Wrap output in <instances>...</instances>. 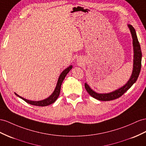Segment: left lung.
<instances>
[{
	"mask_svg": "<svg viewBox=\"0 0 146 146\" xmlns=\"http://www.w3.org/2000/svg\"><path fill=\"white\" fill-rule=\"evenodd\" d=\"M129 29L131 34L133 38V68L132 74L131 75L128 82L122 87L119 89H116L115 91H112L109 93H98L92 89L90 86L85 83L84 86L86 90L89 93V94L91 96L92 98L97 100H102V101H109L117 99L121 96L125 92H126L128 89L132 86L134 83H136L139 76V73L141 68V60H142V52L140 47V44L137 39L136 33L135 29L133 27L132 25H128Z\"/></svg>",
	"mask_w": 146,
	"mask_h": 146,
	"instance_id": "8db88e82",
	"label": "left lung"
}]
</instances>
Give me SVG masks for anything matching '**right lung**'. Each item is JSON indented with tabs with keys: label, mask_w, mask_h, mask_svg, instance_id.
Returning <instances> with one entry per match:
<instances>
[{
	"label": "right lung",
	"mask_w": 146,
	"mask_h": 146,
	"mask_svg": "<svg viewBox=\"0 0 146 146\" xmlns=\"http://www.w3.org/2000/svg\"><path fill=\"white\" fill-rule=\"evenodd\" d=\"M72 68H73V66L70 65L68 67H67L66 68H65L61 73V74H60V76L58 77L57 83V85H56V87L54 89V92H52V94L49 97H48V98H47L46 99H45L42 100H38V101H33V100H28V99H26L23 98H22V97L20 96L19 95H18L15 92V94L17 96H18V98H20L23 99V100H25L26 102H27L28 104H31V105H33V106H41V107L49 106V105H50V104L54 103L55 102V100H57V98H58L60 92L61 85L62 84V82L63 81V80H64L65 76H66V74L68 73V72L72 69Z\"/></svg>",
	"instance_id": "obj_1"
}]
</instances>
